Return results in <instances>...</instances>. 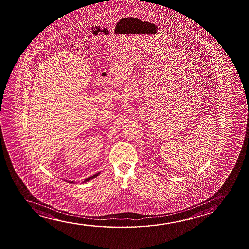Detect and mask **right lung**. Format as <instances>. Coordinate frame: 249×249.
Wrapping results in <instances>:
<instances>
[{
	"mask_svg": "<svg viewBox=\"0 0 249 249\" xmlns=\"http://www.w3.org/2000/svg\"><path fill=\"white\" fill-rule=\"evenodd\" d=\"M99 174H100V172H98V173H96V174H95V175H93L91 176V177H89V178H86L85 179V180H84V182H83V183H84V182H89V181H90V180H92V179L95 178H96V177H97V176H98ZM71 182V183H74L73 181H72V182Z\"/></svg>",
	"mask_w": 249,
	"mask_h": 249,
	"instance_id": "add662e5",
	"label": "right lung"
}]
</instances>
